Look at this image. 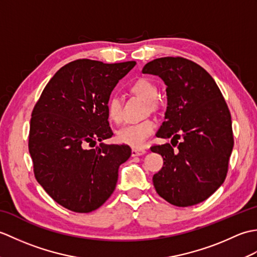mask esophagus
Segmentation results:
<instances>
[{"mask_svg":"<svg viewBox=\"0 0 257 257\" xmlns=\"http://www.w3.org/2000/svg\"><path fill=\"white\" fill-rule=\"evenodd\" d=\"M147 154V151L144 149H133L132 150V156L133 157H139V156H144Z\"/></svg>","mask_w":257,"mask_h":257,"instance_id":"obj_1","label":"esophagus"}]
</instances>
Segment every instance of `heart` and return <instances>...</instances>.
<instances>
[{
  "label": "heart",
  "instance_id": "b5f03b06",
  "mask_svg": "<svg viewBox=\"0 0 257 257\" xmlns=\"http://www.w3.org/2000/svg\"><path fill=\"white\" fill-rule=\"evenodd\" d=\"M135 95L143 98L147 102H150V107L155 105L158 95L157 87L150 80L146 78L138 79L130 88ZM108 118L113 122H120L122 119L121 100L118 96H111L106 105ZM156 132V122L154 120L147 119L137 123L123 125L117 132V139L119 143L128 145L135 149H140L146 146L147 141Z\"/></svg>",
  "mask_w": 257,
  "mask_h": 257
}]
</instances>
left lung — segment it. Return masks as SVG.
<instances>
[{
    "label": "left lung",
    "instance_id": "left-lung-1",
    "mask_svg": "<svg viewBox=\"0 0 257 257\" xmlns=\"http://www.w3.org/2000/svg\"><path fill=\"white\" fill-rule=\"evenodd\" d=\"M143 73L167 85L166 120L157 137L172 138V145L151 148L163 158L152 178L157 193L176 206L198 204L225 180L234 145L230 110L211 75L187 58H157Z\"/></svg>",
    "mask_w": 257,
    "mask_h": 257
}]
</instances>
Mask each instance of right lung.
I'll use <instances>...</instances> for the list:
<instances>
[{
    "instance_id": "right-lung-1",
    "label": "right lung",
    "mask_w": 257,
    "mask_h": 257,
    "mask_svg": "<svg viewBox=\"0 0 257 257\" xmlns=\"http://www.w3.org/2000/svg\"><path fill=\"white\" fill-rule=\"evenodd\" d=\"M135 65L70 62L48 81L33 109L29 151L35 178L70 211L88 213L105 203L116 188L119 166L132 155L128 146L102 140L113 135L107 101Z\"/></svg>"
}]
</instances>
